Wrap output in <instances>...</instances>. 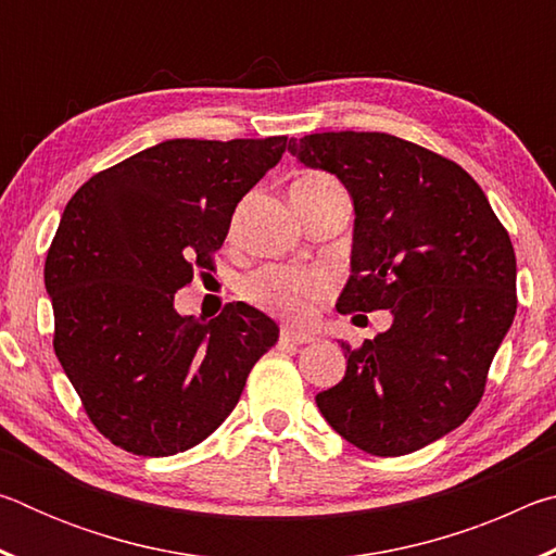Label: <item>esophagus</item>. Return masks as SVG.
<instances>
[{
  "label": "esophagus",
  "instance_id": "obj_1",
  "mask_svg": "<svg viewBox=\"0 0 556 556\" xmlns=\"http://www.w3.org/2000/svg\"><path fill=\"white\" fill-rule=\"evenodd\" d=\"M314 336L306 333V331H294V328L285 326L281 328V343H294V345H304V343H312Z\"/></svg>",
  "mask_w": 556,
  "mask_h": 556
}]
</instances>
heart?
<instances>
[{"instance_id":"heart-1","label":"heart","mask_w":556,"mask_h":556,"mask_svg":"<svg viewBox=\"0 0 556 556\" xmlns=\"http://www.w3.org/2000/svg\"><path fill=\"white\" fill-rule=\"evenodd\" d=\"M336 186L326 174H304L294 181V191H316ZM242 296L269 314L306 321L333 291V279L321 269L267 265L242 279Z\"/></svg>"}]
</instances>
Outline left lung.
I'll return each instance as SVG.
<instances>
[{
  "label": "left lung",
  "instance_id": "8db88e82",
  "mask_svg": "<svg viewBox=\"0 0 556 556\" xmlns=\"http://www.w3.org/2000/svg\"><path fill=\"white\" fill-rule=\"evenodd\" d=\"M301 164L341 178L355 205L353 275L336 308H390L353 348L345 378L316 394L338 434L404 456L464 425L517 312L515 250L481 186L456 162L384 131L289 139ZM357 318V316H355Z\"/></svg>",
  "mask_w": 556,
  "mask_h": 556
}]
</instances>
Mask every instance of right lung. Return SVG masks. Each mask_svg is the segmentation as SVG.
Listing matches in <instances>:
<instances>
[{
    "label": "right lung",
    "instance_id": "1",
    "mask_svg": "<svg viewBox=\"0 0 556 556\" xmlns=\"http://www.w3.org/2000/svg\"><path fill=\"white\" fill-rule=\"evenodd\" d=\"M287 137L168 139L88 178L46 255L53 351L88 419L137 456L193 448L235 409L279 328L242 301L201 321L174 296L215 269L232 213Z\"/></svg>",
    "mask_w": 556,
    "mask_h": 556
}]
</instances>
